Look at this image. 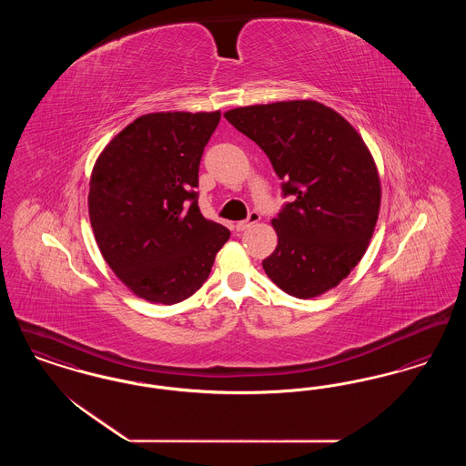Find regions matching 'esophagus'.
Masks as SVG:
<instances>
[{
	"mask_svg": "<svg viewBox=\"0 0 466 466\" xmlns=\"http://www.w3.org/2000/svg\"><path fill=\"white\" fill-rule=\"evenodd\" d=\"M260 222V215L258 213H249V217L243 220V222L236 223V230L238 232H243L246 228H249L251 225H255V223Z\"/></svg>",
	"mask_w": 466,
	"mask_h": 466,
	"instance_id": "obj_1",
	"label": "esophagus"
}]
</instances>
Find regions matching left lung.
Returning <instances> with one entry per match:
<instances>
[{"instance_id": "obj_1", "label": "left lung", "mask_w": 466, "mask_h": 466, "mask_svg": "<svg viewBox=\"0 0 466 466\" xmlns=\"http://www.w3.org/2000/svg\"><path fill=\"white\" fill-rule=\"evenodd\" d=\"M223 116L266 152L293 198L272 220L278 246L262 262L267 276L297 299L335 289L365 255L379 217L380 179L365 141L342 115L312 99Z\"/></svg>"}]
</instances>
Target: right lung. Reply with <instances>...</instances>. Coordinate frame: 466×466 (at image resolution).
<instances>
[{"instance_id":"right-lung-1","label":"right lung","mask_w":466,"mask_h":466,"mask_svg":"<svg viewBox=\"0 0 466 466\" xmlns=\"http://www.w3.org/2000/svg\"><path fill=\"white\" fill-rule=\"evenodd\" d=\"M220 111L137 116L99 154L90 175L96 243L115 276L154 304H177L208 279L230 232L198 206L200 157Z\"/></svg>"}]
</instances>
